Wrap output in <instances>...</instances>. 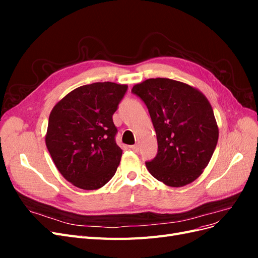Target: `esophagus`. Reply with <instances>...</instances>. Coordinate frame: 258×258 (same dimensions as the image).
I'll list each match as a JSON object with an SVG mask.
<instances>
[{
    "mask_svg": "<svg viewBox=\"0 0 258 258\" xmlns=\"http://www.w3.org/2000/svg\"><path fill=\"white\" fill-rule=\"evenodd\" d=\"M130 150L137 153V152H139V146H138L137 144H136V145H131V146H130Z\"/></svg>",
    "mask_w": 258,
    "mask_h": 258,
    "instance_id": "34e87169",
    "label": "esophagus"
}]
</instances>
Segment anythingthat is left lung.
Segmentation results:
<instances>
[{
  "label": "left lung",
  "mask_w": 258,
  "mask_h": 258,
  "mask_svg": "<svg viewBox=\"0 0 258 258\" xmlns=\"http://www.w3.org/2000/svg\"><path fill=\"white\" fill-rule=\"evenodd\" d=\"M132 92L146 104L156 131L157 156L146 162L150 173L171 187L197 179L218 140L213 108L197 88L170 79H150Z\"/></svg>",
  "instance_id": "obj_1"
}]
</instances>
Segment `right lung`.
<instances>
[{
  "instance_id": "right-lung-1",
  "label": "right lung",
  "mask_w": 258,
  "mask_h": 258,
  "mask_svg": "<svg viewBox=\"0 0 258 258\" xmlns=\"http://www.w3.org/2000/svg\"><path fill=\"white\" fill-rule=\"evenodd\" d=\"M127 88L111 82L84 85L52 107L46 146L62 176L79 188H101L116 172L122 151L113 114Z\"/></svg>"
}]
</instances>
